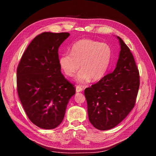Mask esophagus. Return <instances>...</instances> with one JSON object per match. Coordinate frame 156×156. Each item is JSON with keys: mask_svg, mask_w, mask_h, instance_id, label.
I'll use <instances>...</instances> for the list:
<instances>
[{"mask_svg": "<svg viewBox=\"0 0 156 156\" xmlns=\"http://www.w3.org/2000/svg\"><path fill=\"white\" fill-rule=\"evenodd\" d=\"M83 90V88L82 87L79 86V85H77V86H76V92H82Z\"/></svg>", "mask_w": 156, "mask_h": 156, "instance_id": "34e87169", "label": "esophagus"}]
</instances>
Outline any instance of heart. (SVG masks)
I'll list each match as a JSON object with an SVG mask.
<instances>
[{"mask_svg": "<svg viewBox=\"0 0 156 156\" xmlns=\"http://www.w3.org/2000/svg\"><path fill=\"white\" fill-rule=\"evenodd\" d=\"M112 51L105 43L90 39H83L75 43L71 53L60 55L58 63L60 69L68 77H72L80 68L82 70L75 77L80 83L92 79L97 81L105 76L110 66Z\"/></svg>", "mask_w": 156, "mask_h": 156, "instance_id": "1", "label": "heart"}]
</instances>
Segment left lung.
Here are the masks:
<instances>
[{"mask_svg":"<svg viewBox=\"0 0 156 156\" xmlns=\"http://www.w3.org/2000/svg\"><path fill=\"white\" fill-rule=\"evenodd\" d=\"M116 67L96 84L84 90L88 119L100 130L113 128L133 109L140 85L139 72L133 55L120 37Z\"/></svg>","mask_w":156,"mask_h":156,"instance_id":"left-lung-1","label":"left lung"}]
</instances>
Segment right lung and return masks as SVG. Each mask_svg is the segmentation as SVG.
<instances>
[{
  "instance_id": "obj_1",
  "label": "right lung",
  "mask_w": 156,
  "mask_h": 156,
  "mask_svg": "<svg viewBox=\"0 0 156 156\" xmlns=\"http://www.w3.org/2000/svg\"><path fill=\"white\" fill-rule=\"evenodd\" d=\"M68 32H43L23 53L17 69V90L29 120L40 128L54 129L62 122L75 88L61 73L58 48Z\"/></svg>"
}]
</instances>
